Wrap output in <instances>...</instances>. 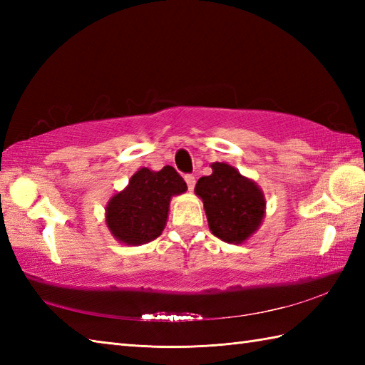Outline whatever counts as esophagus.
Masks as SVG:
<instances>
[{
    "instance_id": "34e87169",
    "label": "esophagus",
    "mask_w": 365,
    "mask_h": 365,
    "mask_svg": "<svg viewBox=\"0 0 365 365\" xmlns=\"http://www.w3.org/2000/svg\"><path fill=\"white\" fill-rule=\"evenodd\" d=\"M185 182H187L188 190L191 191L192 188H195V185H196V177L191 175V174H187V175H185Z\"/></svg>"
}]
</instances>
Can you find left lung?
<instances>
[{
	"instance_id": "left-lung-1",
	"label": "left lung",
	"mask_w": 365,
	"mask_h": 365,
	"mask_svg": "<svg viewBox=\"0 0 365 365\" xmlns=\"http://www.w3.org/2000/svg\"><path fill=\"white\" fill-rule=\"evenodd\" d=\"M212 169V175L200 177L195 188L204 202L208 227L222 242L243 243L265 215L263 192L226 163H213Z\"/></svg>"
}]
</instances>
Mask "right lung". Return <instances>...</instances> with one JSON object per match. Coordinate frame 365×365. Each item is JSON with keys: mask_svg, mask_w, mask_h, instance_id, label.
I'll list each match as a JSON object with an SVG mask.
<instances>
[{"mask_svg": "<svg viewBox=\"0 0 365 365\" xmlns=\"http://www.w3.org/2000/svg\"><path fill=\"white\" fill-rule=\"evenodd\" d=\"M185 191L187 183L173 166H165L158 173L139 169L128 187L108 202V227L122 243H149L166 226L170 197Z\"/></svg>", "mask_w": 365, "mask_h": 365, "instance_id": "1", "label": "right lung"}]
</instances>
